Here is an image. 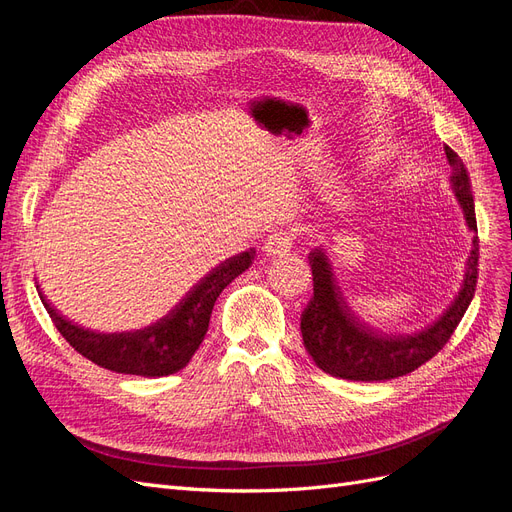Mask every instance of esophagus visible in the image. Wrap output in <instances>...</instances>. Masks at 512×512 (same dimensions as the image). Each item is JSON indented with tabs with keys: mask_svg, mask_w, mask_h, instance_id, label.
I'll list each match as a JSON object with an SVG mask.
<instances>
[{
	"mask_svg": "<svg viewBox=\"0 0 512 512\" xmlns=\"http://www.w3.org/2000/svg\"><path fill=\"white\" fill-rule=\"evenodd\" d=\"M294 245V235L290 230H273L271 235L265 239V245H262V252L267 256H286Z\"/></svg>",
	"mask_w": 512,
	"mask_h": 512,
	"instance_id": "obj_1",
	"label": "esophagus"
}]
</instances>
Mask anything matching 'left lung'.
<instances>
[{"label":"left lung","mask_w":512,"mask_h":512,"mask_svg":"<svg viewBox=\"0 0 512 512\" xmlns=\"http://www.w3.org/2000/svg\"><path fill=\"white\" fill-rule=\"evenodd\" d=\"M446 160L453 168V192L466 215V222L476 232L461 284L451 307L423 331L412 335L378 333L356 316L339 290L327 256L320 250L309 254L314 275V297L301 314V333L307 352L327 374L356 382H380L406 376L433 359L444 346L474 299L478 280V228L474 213L472 185L466 164L451 147H444Z\"/></svg>","instance_id":"1"}]
</instances>
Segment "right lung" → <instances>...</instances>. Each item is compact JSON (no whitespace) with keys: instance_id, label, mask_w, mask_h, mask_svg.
Listing matches in <instances>:
<instances>
[{"instance_id":"1","label":"right lung","mask_w":512,"mask_h":512,"mask_svg":"<svg viewBox=\"0 0 512 512\" xmlns=\"http://www.w3.org/2000/svg\"><path fill=\"white\" fill-rule=\"evenodd\" d=\"M254 250L224 260L205 275L170 314L134 333H94L76 327L55 309L42 303L66 342L85 359L115 374L160 378L175 374L190 363L209 329V318L220 292L252 265Z\"/></svg>"}]
</instances>
